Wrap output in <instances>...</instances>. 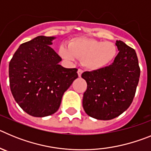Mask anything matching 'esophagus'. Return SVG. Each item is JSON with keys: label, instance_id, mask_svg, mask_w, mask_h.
Listing matches in <instances>:
<instances>
[{"label": "esophagus", "instance_id": "1", "mask_svg": "<svg viewBox=\"0 0 151 151\" xmlns=\"http://www.w3.org/2000/svg\"><path fill=\"white\" fill-rule=\"evenodd\" d=\"M82 73H83V70L81 69H78V76L81 77V76H82Z\"/></svg>", "mask_w": 151, "mask_h": 151}]
</instances>
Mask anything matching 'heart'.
Returning <instances> with one entry per match:
<instances>
[{"instance_id": "obj_1", "label": "heart", "mask_w": 151, "mask_h": 151, "mask_svg": "<svg viewBox=\"0 0 151 151\" xmlns=\"http://www.w3.org/2000/svg\"><path fill=\"white\" fill-rule=\"evenodd\" d=\"M118 53L116 45L110 41H100L93 38H76L69 45L60 48L61 57L69 61L82 59L83 66L91 70L102 69L116 59Z\"/></svg>"}]
</instances>
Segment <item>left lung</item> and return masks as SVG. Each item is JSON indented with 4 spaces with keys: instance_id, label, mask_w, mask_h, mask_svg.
Segmentation results:
<instances>
[{
    "instance_id": "left-lung-1",
    "label": "left lung",
    "mask_w": 151,
    "mask_h": 151,
    "mask_svg": "<svg viewBox=\"0 0 151 151\" xmlns=\"http://www.w3.org/2000/svg\"><path fill=\"white\" fill-rule=\"evenodd\" d=\"M116 45L119 52L111 65L82 74L87 82L84 110L100 120H110L127 110L139 81L141 70L135 50L122 41H116Z\"/></svg>"
}]
</instances>
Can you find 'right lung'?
Wrapping results in <instances>:
<instances>
[{
  "instance_id": "obj_1",
  "label": "right lung",
  "mask_w": 151,
  "mask_h": 151,
  "mask_svg": "<svg viewBox=\"0 0 151 151\" xmlns=\"http://www.w3.org/2000/svg\"><path fill=\"white\" fill-rule=\"evenodd\" d=\"M53 39L41 35L22 44L9 64L12 94L19 106L32 116L56 113L64 92L78 78V69L59 64L62 58L50 46Z\"/></svg>"
}]
</instances>
